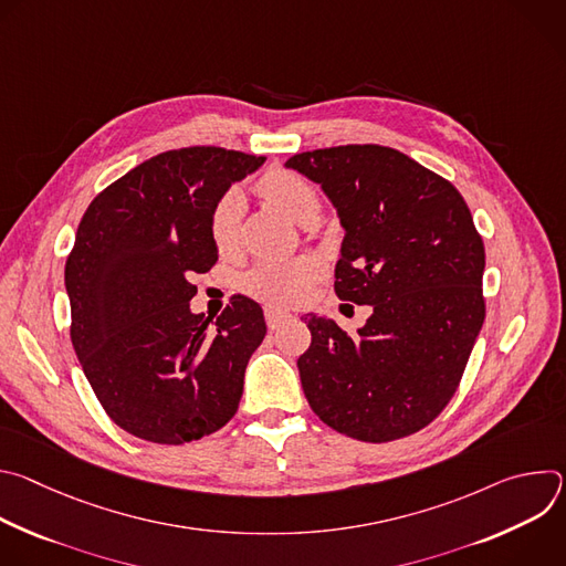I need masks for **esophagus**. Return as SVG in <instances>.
<instances>
[{"mask_svg": "<svg viewBox=\"0 0 566 566\" xmlns=\"http://www.w3.org/2000/svg\"><path fill=\"white\" fill-rule=\"evenodd\" d=\"M264 315H266V325H269V329H280L282 325H286V322H291V319H293V315H291V313L280 311V308H273V306H269V308L264 311Z\"/></svg>", "mask_w": 566, "mask_h": 566, "instance_id": "obj_1", "label": "esophagus"}]
</instances>
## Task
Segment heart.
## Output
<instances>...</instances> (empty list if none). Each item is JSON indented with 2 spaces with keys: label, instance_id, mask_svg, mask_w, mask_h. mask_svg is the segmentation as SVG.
Listing matches in <instances>:
<instances>
[{
  "label": "heart",
  "instance_id": "b5f03b06",
  "mask_svg": "<svg viewBox=\"0 0 566 566\" xmlns=\"http://www.w3.org/2000/svg\"><path fill=\"white\" fill-rule=\"evenodd\" d=\"M264 199L282 208L293 221L306 226L317 219L319 197L315 188L297 172L271 168L258 184ZM247 210L244 192L230 188L219 197L210 210V239L219 253L237 251L241 237V217ZM319 275V264L311 258L297 260H262L244 275V289L273 306H289L300 302L313 280Z\"/></svg>",
  "mask_w": 566,
  "mask_h": 566
}]
</instances>
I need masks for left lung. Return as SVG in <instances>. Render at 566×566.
Instances as JSON below:
<instances>
[{
  "label": "left lung",
  "instance_id": "8db88e82",
  "mask_svg": "<svg viewBox=\"0 0 566 566\" xmlns=\"http://www.w3.org/2000/svg\"><path fill=\"white\" fill-rule=\"evenodd\" d=\"M284 166L338 212V297L371 306L356 336L308 315L311 347L297 358L308 406L358 441L415 434L457 391L486 315L472 214L450 181L391 147L313 149Z\"/></svg>",
  "mask_w": 566,
  "mask_h": 566
}]
</instances>
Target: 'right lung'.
Here are the masks:
<instances>
[{"instance_id": "obj_1", "label": "right lung", "mask_w": 566, "mask_h": 566, "mask_svg": "<svg viewBox=\"0 0 566 566\" xmlns=\"http://www.w3.org/2000/svg\"><path fill=\"white\" fill-rule=\"evenodd\" d=\"M264 160L223 147L164 151L105 188L77 226L64 266L71 343L109 419L138 439L197 441L239 408L264 313L244 295L217 322L192 313L190 280L217 262L212 206Z\"/></svg>"}]
</instances>
